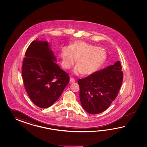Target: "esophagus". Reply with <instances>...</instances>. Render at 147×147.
I'll return each mask as SVG.
<instances>
[{"label": "esophagus", "mask_w": 147, "mask_h": 147, "mask_svg": "<svg viewBox=\"0 0 147 147\" xmlns=\"http://www.w3.org/2000/svg\"><path fill=\"white\" fill-rule=\"evenodd\" d=\"M70 82L72 83V82H75V81H76V80H75L74 78L71 77V78H70Z\"/></svg>", "instance_id": "1"}]
</instances>
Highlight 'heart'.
<instances>
[{
  "label": "heart",
  "instance_id": "1",
  "mask_svg": "<svg viewBox=\"0 0 147 147\" xmlns=\"http://www.w3.org/2000/svg\"><path fill=\"white\" fill-rule=\"evenodd\" d=\"M61 65L63 68L69 69L76 60L77 66L74 69L76 74L90 75L97 71L106 61L107 54L101 48L77 41L69 47L61 49Z\"/></svg>",
  "mask_w": 147,
  "mask_h": 147
}]
</instances>
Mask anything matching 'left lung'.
I'll list each match as a JSON object with an SVG mask.
<instances>
[{
  "label": "left lung",
  "instance_id": "8db88e82",
  "mask_svg": "<svg viewBox=\"0 0 147 147\" xmlns=\"http://www.w3.org/2000/svg\"><path fill=\"white\" fill-rule=\"evenodd\" d=\"M121 69L118 61L113 65L78 80L81 105L88 113H102L116 99L123 81Z\"/></svg>",
  "mask_w": 147,
  "mask_h": 147
}]
</instances>
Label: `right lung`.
Listing matches in <instances>:
<instances>
[{
  "mask_svg": "<svg viewBox=\"0 0 147 147\" xmlns=\"http://www.w3.org/2000/svg\"><path fill=\"white\" fill-rule=\"evenodd\" d=\"M48 43L31 42L22 63V80L28 96L41 108L51 106L59 99L69 81V75L60 68Z\"/></svg>",
  "mask_w": 147,
  "mask_h": 147,
  "instance_id": "add662e5",
  "label": "right lung"
}]
</instances>
